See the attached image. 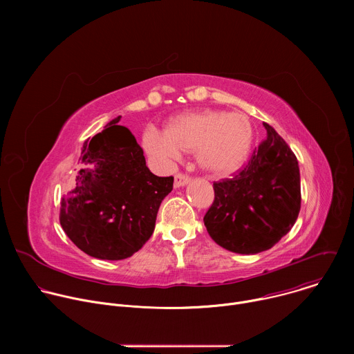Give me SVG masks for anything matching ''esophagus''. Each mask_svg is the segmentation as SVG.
I'll list each match as a JSON object with an SVG mask.
<instances>
[{
	"label": "esophagus",
	"mask_w": 354,
	"mask_h": 354,
	"mask_svg": "<svg viewBox=\"0 0 354 354\" xmlns=\"http://www.w3.org/2000/svg\"><path fill=\"white\" fill-rule=\"evenodd\" d=\"M190 182V176L185 175V174H176L175 175V187H180L185 186Z\"/></svg>",
	"instance_id": "esophagus-1"
}]
</instances>
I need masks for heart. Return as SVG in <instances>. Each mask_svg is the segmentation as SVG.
I'll list each match as a JSON object with an SVG mask.
<instances>
[{
	"label": "heart",
	"mask_w": 354,
	"mask_h": 354,
	"mask_svg": "<svg viewBox=\"0 0 354 354\" xmlns=\"http://www.w3.org/2000/svg\"><path fill=\"white\" fill-rule=\"evenodd\" d=\"M252 124L241 112L203 111L171 119L165 133L148 130L142 145L149 156L172 161L185 153H196L198 165L214 174L230 175L246 160L250 149Z\"/></svg>",
	"instance_id": "b5f03b06"
}]
</instances>
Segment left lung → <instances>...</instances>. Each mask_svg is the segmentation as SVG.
<instances>
[{"label": "left lung", "instance_id": "1", "mask_svg": "<svg viewBox=\"0 0 354 354\" xmlns=\"http://www.w3.org/2000/svg\"><path fill=\"white\" fill-rule=\"evenodd\" d=\"M268 137L231 179L214 182V201L203 221L216 243L254 255L270 249L294 225L301 209L298 161L277 131Z\"/></svg>", "mask_w": 354, "mask_h": 354}]
</instances>
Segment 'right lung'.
Here are the masks:
<instances>
[{"label":"right lung","mask_w":354,"mask_h":354,"mask_svg":"<svg viewBox=\"0 0 354 354\" xmlns=\"http://www.w3.org/2000/svg\"><path fill=\"white\" fill-rule=\"evenodd\" d=\"M119 120L84 142L80 169L60 209L67 236L86 255L105 261H122L141 249L174 187V176L147 168L142 148Z\"/></svg>","instance_id":"right-lung-1"}]
</instances>
